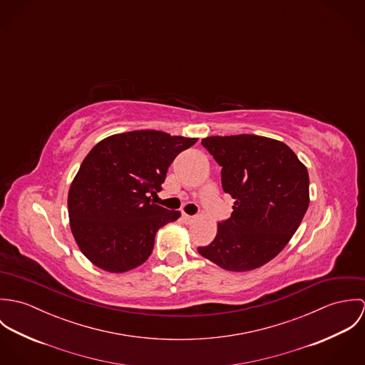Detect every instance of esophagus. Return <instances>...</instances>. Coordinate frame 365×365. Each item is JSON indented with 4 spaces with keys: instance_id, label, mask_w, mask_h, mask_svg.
I'll list each match as a JSON object with an SVG mask.
<instances>
[{
    "instance_id": "1",
    "label": "esophagus",
    "mask_w": 365,
    "mask_h": 365,
    "mask_svg": "<svg viewBox=\"0 0 365 365\" xmlns=\"http://www.w3.org/2000/svg\"><path fill=\"white\" fill-rule=\"evenodd\" d=\"M194 219H195V216H191V215H187V213L182 215V220H184V223H187V225H190L191 222H194Z\"/></svg>"
}]
</instances>
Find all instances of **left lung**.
Here are the masks:
<instances>
[{"mask_svg":"<svg viewBox=\"0 0 365 365\" xmlns=\"http://www.w3.org/2000/svg\"><path fill=\"white\" fill-rule=\"evenodd\" d=\"M201 143L222 167V188L235 207L198 253L227 271L259 268L299 227L309 207L308 170L285 143L264 136H210Z\"/></svg>","mask_w":365,"mask_h":365,"instance_id":"obj_1","label":"left lung"}]
</instances>
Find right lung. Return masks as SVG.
<instances>
[{"label": "right lung", "mask_w": 365, "mask_h": 365, "mask_svg": "<svg viewBox=\"0 0 365 365\" xmlns=\"http://www.w3.org/2000/svg\"><path fill=\"white\" fill-rule=\"evenodd\" d=\"M197 139L158 130L109 136L84 158L68 191V217L83 255L109 272L149 259L157 230L180 217L153 204L167 170Z\"/></svg>", "instance_id": "right-lung-1"}]
</instances>
